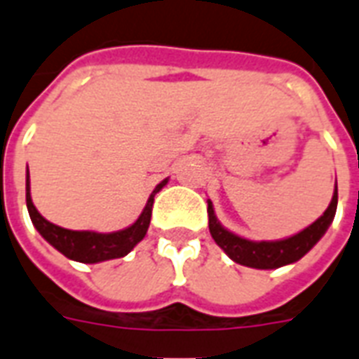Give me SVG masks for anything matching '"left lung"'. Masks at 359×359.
Listing matches in <instances>:
<instances>
[{"mask_svg":"<svg viewBox=\"0 0 359 359\" xmlns=\"http://www.w3.org/2000/svg\"><path fill=\"white\" fill-rule=\"evenodd\" d=\"M337 212V185L333 191L330 206L312 225L303 229L301 233L293 234L282 241H248L238 234L231 233L221 225L214 214V204L208 201V227L215 244L227 253L229 257L238 265L252 266V269H278V266L292 265L314 248L325 231L330 229L331 221Z\"/></svg>","mask_w":359,"mask_h":359,"instance_id":"8db88e82","label":"left lung"}]
</instances>
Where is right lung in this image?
<instances>
[{
  "instance_id": "obj_1",
  "label": "right lung",
  "mask_w": 359,
  "mask_h": 359,
  "mask_svg": "<svg viewBox=\"0 0 359 359\" xmlns=\"http://www.w3.org/2000/svg\"><path fill=\"white\" fill-rule=\"evenodd\" d=\"M168 180H163L158 183L155 191L151 193L145 204L144 212L130 227L123 229V231H115V233H94V231H72V229L58 227L55 223H50L43 217L37 208L32 202L29 195V172L26 170V206H28L29 217L34 227L39 231L43 238L56 248L58 252L64 253L67 259L79 261V263H102L107 259H117V257H125L126 253L140 241H144L145 233L149 229L151 223V210H153V201L158 191L163 189Z\"/></svg>"
}]
</instances>
